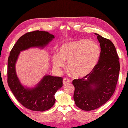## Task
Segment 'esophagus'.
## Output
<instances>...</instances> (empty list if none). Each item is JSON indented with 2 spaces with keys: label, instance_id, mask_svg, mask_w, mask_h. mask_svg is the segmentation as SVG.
Returning <instances> with one entry per match:
<instances>
[{
  "label": "esophagus",
  "instance_id": "34e87169",
  "mask_svg": "<svg viewBox=\"0 0 128 128\" xmlns=\"http://www.w3.org/2000/svg\"><path fill=\"white\" fill-rule=\"evenodd\" d=\"M70 82H71V80H70L69 79L64 78L63 80V84H66V83H70Z\"/></svg>",
  "mask_w": 128,
  "mask_h": 128
}]
</instances>
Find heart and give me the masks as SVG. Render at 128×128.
<instances>
[{"mask_svg":"<svg viewBox=\"0 0 128 128\" xmlns=\"http://www.w3.org/2000/svg\"><path fill=\"white\" fill-rule=\"evenodd\" d=\"M100 56V48L96 42L86 40L71 41L62 44L59 54H53V66L60 72L68 62V68L76 78H83L94 70Z\"/></svg>","mask_w":128,"mask_h":128,"instance_id":"b5f03b06","label":"heart"}]
</instances>
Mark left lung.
<instances>
[{
    "label": "left lung",
    "mask_w": 128,
    "mask_h": 128,
    "mask_svg": "<svg viewBox=\"0 0 128 128\" xmlns=\"http://www.w3.org/2000/svg\"><path fill=\"white\" fill-rule=\"evenodd\" d=\"M101 51L98 62L90 74L74 80V100L83 110H92L105 104L115 90L120 65L115 47L110 40L98 34Z\"/></svg>",
    "instance_id": "8db88e82"
}]
</instances>
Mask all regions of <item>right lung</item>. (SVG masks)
<instances>
[{
	"mask_svg": "<svg viewBox=\"0 0 128 128\" xmlns=\"http://www.w3.org/2000/svg\"><path fill=\"white\" fill-rule=\"evenodd\" d=\"M54 36L48 32L34 31L22 36L12 49L8 59L7 83L18 101L26 108L34 111L43 112L55 103L54 95L62 87V78L46 75L33 88L24 86L16 75L15 64L20 52L31 48H43Z\"/></svg>",
	"mask_w": 128,
	"mask_h": 128,
	"instance_id": "obj_1",
	"label": "right lung"
}]
</instances>
